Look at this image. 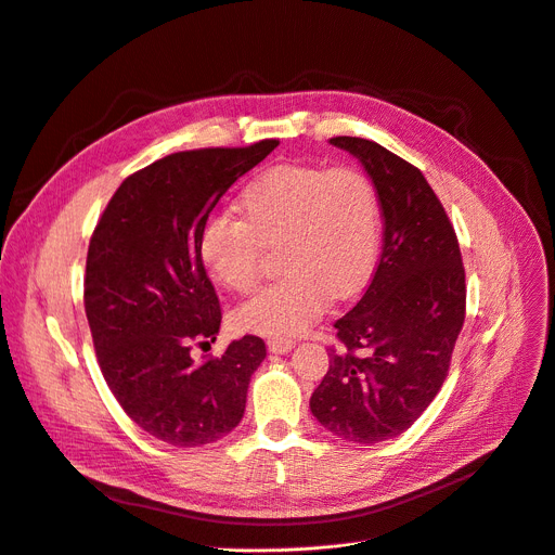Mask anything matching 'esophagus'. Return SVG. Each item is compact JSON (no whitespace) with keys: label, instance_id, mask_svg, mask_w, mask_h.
<instances>
[{"label":"esophagus","instance_id":"esophagus-1","mask_svg":"<svg viewBox=\"0 0 555 555\" xmlns=\"http://www.w3.org/2000/svg\"><path fill=\"white\" fill-rule=\"evenodd\" d=\"M292 348H294V341H289V339H270L268 341V350L272 354H287Z\"/></svg>","mask_w":555,"mask_h":555}]
</instances>
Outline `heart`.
<instances>
[{
  "label": "heart",
  "instance_id": "heart-1",
  "mask_svg": "<svg viewBox=\"0 0 555 555\" xmlns=\"http://www.w3.org/2000/svg\"><path fill=\"white\" fill-rule=\"evenodd\" d=\"M241 216L218 214L203 230L201 258L216 285L245 294L263 249L281 251L285 276L245 301L234 327L272 339L297 337L371 274L382 205L371 176L354 167H276L241 192Z\"/></svg>",
  "mask_w": 555,
  "mask_h": 555
}]
</instances>
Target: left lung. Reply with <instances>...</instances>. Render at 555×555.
I'll return each instance as SVG.
<instances>
[{
  "label": "left lung",
  "instance_id": "obj_1",
  "mask_svg": "<svg viewBox=\"0 0 555 555\" xmlns=\"http://www.w3.org/2000/svg\"><path fill=\"white\" fill-rule=\"evenodd\" d=\"M330 144L375 182L384 247L361 301L335 323L341 348H330L310 411L339 439L373 447L411 428L444 384L464 325V268L451 220L417 167L373 140Z\"/></svg>",
  "mask_w": 555,
  "mask_h": 555
}]
</instances>
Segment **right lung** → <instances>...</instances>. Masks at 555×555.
Here are the masks:
<instances>
[{"label": "right lung", "instance_id": "1", "mask_svg": "<svg viewBox=\"0 0 555 555\" xmlns=\"http://www.w3.org/2000/svg\"><path fill=\"white\" fill-rule=\"evenodd\" d=\"M279 146L171 154L129 176L89 243L85 310L106 386L152 437L178 449L214 444L245 413L266 344L245 335L223 357L194 361L216 341L220 306L201 258L216 203Z\"/></svg>", "mask_w": 555, "mask_h": 555}]
</instances>
